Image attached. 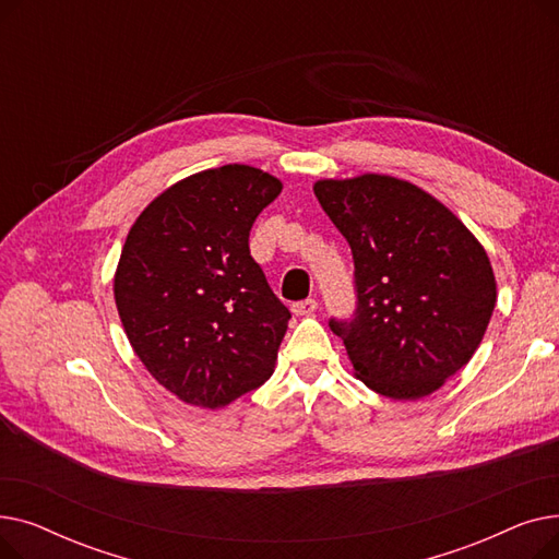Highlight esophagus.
<instances>
[{
	"instance_id": "obj_1",
	"label": "esophagus",
	"mask_w": 559,
	"mask_h": 559,
	"mask_svg": "<svg viewBox=\"0 0 559 559\" xmlns=\"http://www.w3.org/2000/svg\"><path fill=\"white\" fill-rule=\"evenodd\" d=\"M317 306L319 304L314 299H304V301L292 304V312H295V314H310V312L317 310Z\"/></svg>"
}]
</instances>
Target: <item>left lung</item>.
Segmentation results:
<instances>
[{
	"label": "left lung",
	"instance_id": "left-lung-1",
	"mask_svg": "<svg viewBox=\"0 0 559 559\" xmlns=\"http://www.w3.org/2000/svg\"><path fill=\"white\" fill-rule=\"evenodd\" d=\"M321 209L354 253L356 310L329 319L362 383L415 401L460 371L496 306L489 258L428 192L394 176L319 181Z\"/></svg>",
	"mask_w": 559,
	"mask_h": 559
}]
</instances>
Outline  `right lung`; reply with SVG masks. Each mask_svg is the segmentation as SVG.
<instances>
[{"instance_id": "1", "label": "right lung", "mask_w": 559, "mask_h": 559, "mask_svg": "<svg viewBox=\"0 0 559 559\" xmlns=\"http://www.w3.org/2000/svg\"><path fill=\"white\" fill-rule=\"evenodd\" d=\"M249 165L199 171L156 197L129 230L115 274L127 337L158 383L222 407L274 371L289 310L249 251V230L281 194Z\"/></svg>"}]
</instances>
